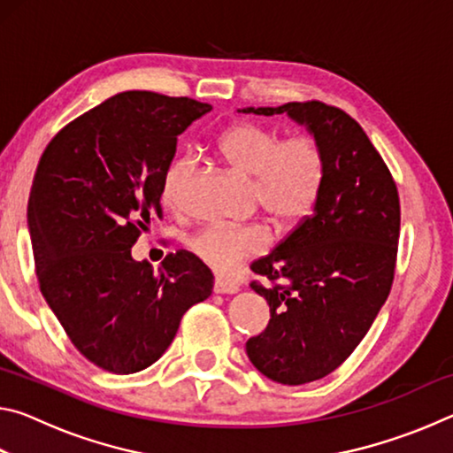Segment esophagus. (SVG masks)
<instances>
[{
  "mask_svg": "<svg viewBox=\"0 0 453 453\" xmlns=\"http://www.w3.org/2000/svg\"><path fill=\"white\" fill-rule=\"evenodd\" d=\"M213 291H216V294H237L240 288H237L235 283H232V281L216 280V281H213Z\"/></svg>",
  "mask_w": 453,
  "mask_h": 453,
  "instance_id": "34e87169",
  "label": "esophagus"
}]
</instances>
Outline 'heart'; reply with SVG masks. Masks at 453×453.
<instances>
[{"label":"heart","mask_w":453,"mask_h":453,"mask_svg":"<svg viewBox=\"0 0 453 453\" xmlns=\"http://www.w3.org/2000/svg\"><path fill=\"white\" fill-rule=\"evenodd\" d=\"M218 153L234 172L251 178L254 196L278 226H294L316 205L326 180V153L311 135H280L262 126L240 121L218 140ZM196 170L189 153L178 156L164 178L165 203L178 205ZM270 242L262 226H205L189 240L199 262L216 273L235 270L242 259L257 254Z\"/></svg>","instance_id":"obj_1"}]
</instances>
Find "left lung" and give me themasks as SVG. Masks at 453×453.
<instances>
[{
	"label": "left lung",
	"mask_w": 453,
	"mask_h": 453,
	"mask_svg": "<svg viewBox=\"0 0 453 453\" xmlns=\"http://www.w3.org/2000/svg\"><path fill=\"white\" fill-rule=\"evenodd\" d=\"M237 111L286 113L326 153V180L310 216L270 256L251 264V272L272 281L251 283L270 303L272 319L250 337L245 351L265 378L302 386L346 362L386 303L400 237V197L378 150L346 111L321 102Z\"/></svg>",
	"instance_id": "left-lung-1"
}]
</instances>
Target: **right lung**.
<instances>
[{"label": "right lung", "mask_w": 453, "mask_h": 453, "mask_svg": "<svg viewBox=\"0 0 453 453\" xmlns=\"http://www.w3.org/2000/svg\"><path fill=\"white\" fill-rule=\"evenodd\" d=\"M210 110L124 91L61 129L37 165L27 226L42 294L73 346L105 372L157 362L183 313L211 296V272L188 251L157 272L132 257L151 213H162L178 135Z\"/></svg>", "instance_id": "right-lung-1"}]
</instances>
